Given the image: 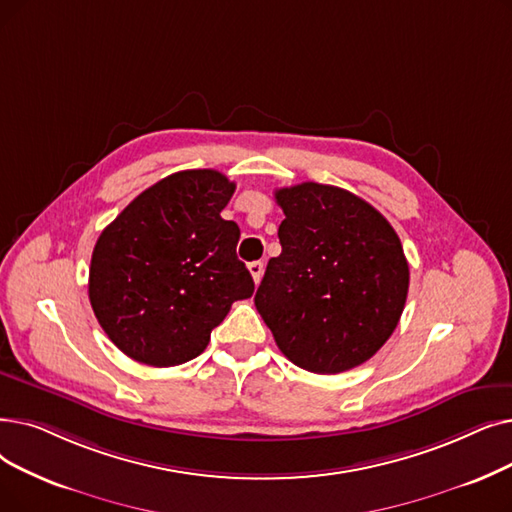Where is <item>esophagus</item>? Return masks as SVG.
<instances>
[{"instance_id":"1","label":"esophagus","mask_w":512,"mask_h":512,"mask_svg":"<svg viewBox=\"0 0 512 512\" xmlns=\"http://www.w3.org/2000/svg\"><path fill=\"white\" fill-rule=\"evenodd\" d=\"M249 272H251L255 284H259V280H261V276H263V261H251V263H249Z\"/></svg>"}]
</instances>
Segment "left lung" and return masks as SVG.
<instances>
[{
  "label": "left lung",
  "mask_w": 512,
  "mask_h": 512,
  "mask_svg": "<svg viewBox=\"0 0 512 512\" xmlns=\"http://www.w3.org/2000/svg\"><path fill=\"white\" fill-rule=\"evenodd\" d=\"M282 253L255 307L295 366L339 374L379 351L402 318L410 270L399 236L372 205L337 186L276 190Z\"/></svg>",
  "instance_id": "obj_1"
}]
</instances>
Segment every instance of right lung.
<instances>
[{
	"instance_id": "obj_1",
	"label": "right lung",
	"mask_w": 512,
	"mask_h": 512,
	"mask_svg": "<svg viewBox=\"0 0 512 512\" xmlns=\"http://www.w3.org/2000/svg\"><path fill=\"white\" fill-rule=\"evenodd\" d=\"M236 184L215 169L177 171L144 190L94 247L90 303L131 360L167 368L201 355L211 330L255 282L221 217Z\"/></svg>"
}]
</instances>
